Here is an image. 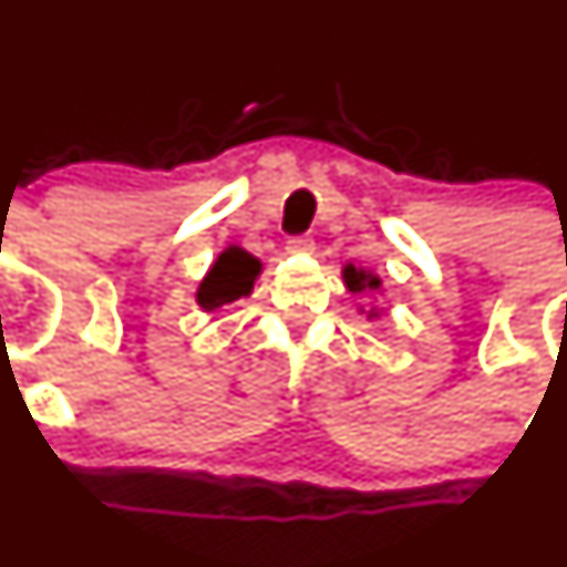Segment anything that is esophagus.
I'll return each mask as SVG.
<instances>
[{
    "label": "esophagus",
    "instance_id": "1",
    "mask_svg": "<svg viewBox=\"0 0 567 567\" xmlns=\"http://www.w3.org/2000/svg\"><path fill=\"white\" fill-rule=\"evenodd\" d=\"M286 250L289 254H313V239L311 237H291L286 243Z\"/></svg>",
    "mask_w": 567,
    "mask_h": 567
}]
</instances>
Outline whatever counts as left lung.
Wrapping results in <instances>:
<instances>
[{"label": "left lung", "mask_w": 567, "mask_h": 567, "mask_svg": "<svg viewBox=\"0 0 567 567\" xmlns=\"http://www.w3.org/2000/svg\"><path fill=\"white\" fill-rule=\"evenodd\" d=\"M341 276H344V284L350 291H380L383 289V281H380L374 272L363 270V267H355V265H347L344 270H341ZM380 308H369L367 319H378L380 317Z\"/></svg>", "instance_id": "left-lung-1"}]
</instances>
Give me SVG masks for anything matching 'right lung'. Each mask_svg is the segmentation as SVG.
Masks as SVG:
<instances>
[{
  "label": "right lung",
  "instance_id": "right-lung-1",
  "mask_svg": "<svg viewBox=\"0 0 567 567\" xmlns=\"http://www.w3.org/2000/svg\"><path fill=\"white\" fill-rule=\"evenodd\" d=\"M259 276L261 261L256 256H250L248 250L231 245V248H226L217 256L212 270L206 272L195 300H198V306L204 311H215V308L228 306V302L239 300V297H248Z\"/></svg>",
  "mask_w": 567,
  "mask_h": 567
}]
</instances>
